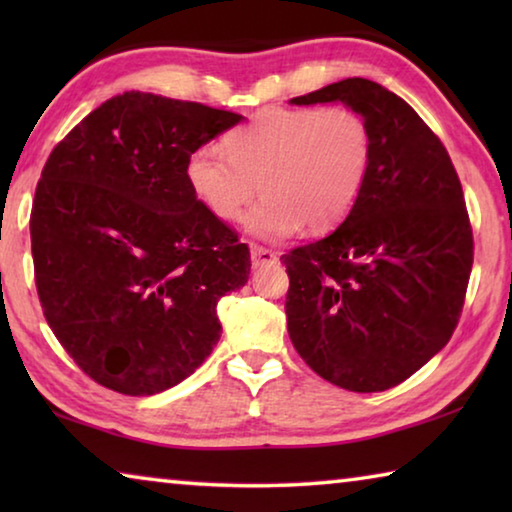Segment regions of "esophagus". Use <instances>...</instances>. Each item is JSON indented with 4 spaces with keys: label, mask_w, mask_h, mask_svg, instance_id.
<instances>
[{
    "label": "esophagus",
    "mask_w": 512,
    "mask_h": 512,
    "mask_svg": "<svg viewBox=\"0 0 512 512\" xmlns=\"http://www.w3.org/2000/svg\"><path fill=\"white\" fill-rule=\"evenodd\" d=\"M250 262H253V268H259V266H266V264L277 262V255L273 253V250H268V248L250 246Z\"/></svg>",
    "instance_id": "1"
}]
</instances>
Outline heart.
<instances>
[{"label":"heart","mask_w":512,"mask_h":512,"mask_svg":"<svg viewBox=\"0 0 512 512\" xmlns=\"http://www.w3.org/2000/svg\"><path fill=\"white\" fill-rule=\"evenodd\" d=\"M225 152L192 151L189 187L221 221H239L259 189L246 228L280 241L302 225L327 232L345 221L366 187L372 133L350 108H264L225 137Z\"/></svg>","instance_id":"heart-1"}]
</instances>
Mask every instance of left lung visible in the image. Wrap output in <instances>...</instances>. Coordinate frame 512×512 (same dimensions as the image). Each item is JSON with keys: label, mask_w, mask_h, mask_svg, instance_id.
Segmentation results:
<instances>
[{"label": "left lung", "mask_w": 512, "mask_h": 512, "mask_svg": "<svg viewBox=\"0 0 512 512\" xmlns=\"http://www.w3.org/2000/svg\"><path fill=\"white\" fill-rule=\"evenodd\" d=\"M289 103H343L372 133L352 212L282 255L291 343L345 391H388L436 357L461 318L474 259L461 180L443 142L384 85L343 79Z\"/></svg>", "instance_id": "8db88e82"}]
</instances>
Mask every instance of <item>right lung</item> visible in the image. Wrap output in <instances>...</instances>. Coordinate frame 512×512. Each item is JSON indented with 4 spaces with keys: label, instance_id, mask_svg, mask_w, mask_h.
I'll return each instance as SVG.
<instances>
[{
    "label": "right lung",
    "instance_id": "1",
    "mask_svg": "<svg viewBox=\"0 0 512 512\" xmlns=\"http://www.w3.org/2000/svg\"><path fill=\"white\" fill-rule=\"evenodd\" d=\"M244 117L151 92L101 103L51 151L31 210L36 287L79 368L124 395L180 384L221 339L250 253L198 201L187 158Z\"/></svg>",
    "mask_w": 512,
    "mask_h": 512
}]
</instances>
